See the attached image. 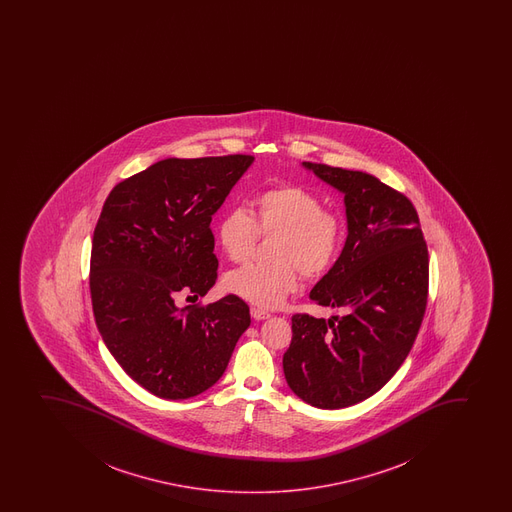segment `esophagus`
I'll return each mask as SVG.
<instances>
[{
  "instance_id": "esophagus-1",
  "label": "esophagus",
  "mask_w": 512,
  "mask_h": 512,
  "mask_svg": "<svg viewBox=\"0 0 512 512\" xmlns=\"http://www.w3.org/2000/svg\"><path fill=\"white\" fill-rule=\"evenodd\" d=\"M251 316H253L256 321H261V319L270 318V312L261 309V307H251Z\"/></svg>"
}]
</instances>
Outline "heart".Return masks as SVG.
Segmentation results:
<instances>
[{"label":"heart","mask_w":512,"mask_h":512,"mask_svg":"<svg viewBox=\"0 0 512 512\" xmlns=\"http://www.w3.org/2000/svg\"><path fill=\"white\" fill-rule=\"evenodd\" d=\"M345 222L323 208L318 194L297 184H278L253 200V215L232 208L220 217L217 241L225 256L242 263L259 237H275L270 263H249L230 271L224 287L230 294L261 307H277L307 278L323 277L340 256Z\"/></svg>","instance_id":"b5f03b06"}]
</instances>
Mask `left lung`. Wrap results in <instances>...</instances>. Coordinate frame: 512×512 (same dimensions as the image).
<instances>
[{
    "label": "left lung",
    "mask_w": 512,
    "mask_h": 512,
    "mask_svg": "<svg viewBox=\"0 0 512 512\" xmlns=\"http://www.w3.org/2000/svg\"><path fill=\"white\" fill-rule=\"evenodd\" d=\"M304 167L345 194L347 242L309 294L343 316L294 314L283 372L300 400L335 410L377 393L408 357L429 297V251L405 194L365 172Z\"/></svg>",
    "instance_id": "8db88e82"
}]
</instances>
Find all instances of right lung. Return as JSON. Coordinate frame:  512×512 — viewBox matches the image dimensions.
I'll use <instances>...</instances> for the list:
<instances>
[{
  "instance_id": "1",
  "label": "right lung",
  "mask_w": 512,
  "mask_h": 512,
  "mask_svg": "<svg viewBox=\"0 0 512 512\" xmlns=\"http://www.w3.org/2000/svg\"><path fill=\"white\" fill-rule=\"evenodd\" d=\"M253 155L165 159L112 188L95 225L90 297L112 357L141 388L186 400L222 377L249 328L230 294L179 309L217 282L212 217Z\"/></svg>"
}]
</instances>
